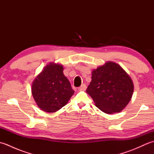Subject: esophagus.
<instances>
[{"instance_id": "esophagus-1", "label": "esophagus", "mask_w": 154, "mask_h": 154, "mask_svg": "<svg viewBox=\"0 0 154 154\" xmlns=\"http://www.w3.org/2000/svg\"><path fill=\"white\" fill-rule=\"evenodd\" d=\"M87 89V86L85 84H83L81 85V86L78 88V90L79 91H85Z\"/></svg>"}]
</instances>
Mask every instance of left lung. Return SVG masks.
I'll list each match as a JSON object with an SVG mask.
<instances>
[{"label":"left lung","instance_id":"obj_1","mask_svg":"<svg viewBox=\"0 0 154 154\" xmlns=\"http://www.w3.org/2000/svg\"><path fill=\"white\" fill-rule=\"evenodd\" d=\"M95 106L106 114L120 112L131 100L134 83L118 63L106 61L92 71L91 81L86 90Z\"/></svg>","mask_w":154,"mask_h":154}]
</instances>
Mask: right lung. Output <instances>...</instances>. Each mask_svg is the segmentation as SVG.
Masks as SVG:
<instances>
[{"label": "right lung", "mask_w": 154, "mask_h": 154, "mask_svg": "<svg viewBox=\"0 0 154 154\" xmlns=\"http://www.w3.org/2000/svg\"><path fill=\"white\" fill-rule=\"evenodd\" d=\"M63 71L61 64L51 62L32 82V96L38 106L45 112H55L61 109L75 93Z\"/></svg>", "instance_id": "add662e5"}]
</instances>
